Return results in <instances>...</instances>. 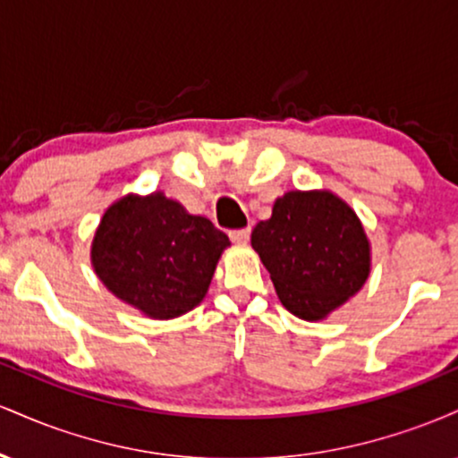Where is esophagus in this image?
<instances>
[{
	"label": "esophagus",
	"instance_id": "34e87169",
	"mask_svg": "<svg viewBox=\"0 0 458 458\" xmlns=\"http://www.w3.org/2000/svg\"><path fill=\"white\" fill-rule=\"evenodd\" d=\"M250 234H251L250 228L230 230V239H233L234 243H247V241H250Z\"/></svg>",
	"mask_w": 458,
	"mask_h": 458
}]
</instances>
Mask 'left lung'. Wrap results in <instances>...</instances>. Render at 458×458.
<instances>
[{
	"label": "left lung",
	"instance_id": "8db88e82",
	"mask_svg": "<svg viewBox=\"0 0 458 458\" xmlns=\"http://www.w3.org/2000/svg\"><path fill=\"white\" fill-rule=\"evenodd\" d=\"M251 247L277 297L299 318L318 320L364 286L370 250L349 204L329 191H291L251 230Z\"/></svg>",
	"mask_w": 458,
	"mask_h": 458
}]
</instances>
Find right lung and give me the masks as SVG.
<instances>
[{
  "mask_svg": "<svg viewBox=\"0 0 458 458\" xmlns=\"http://www.w3.org/2000/svg\"><path fill=\"white\" fill-rule=\"evenodd\" d=\"M230 241L207 217L163 193L127 196L107 208L92 265L115 297L152 318H174L202 301Z\"/></svg>",
  "mask_w": 458,
  "mask_h": 458,
  "instance_id": "obj_1",
  "label": "right lung"
}]
</instances>
